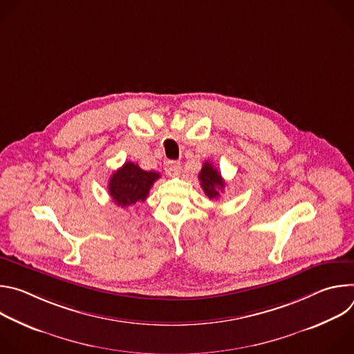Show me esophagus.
<instances>
[{"label":"esophagus","instance_id":"34e87169","mask_svg":"<svg viewBox=\"0 0 354 354\" xmlns=\"http://www.w3.org/2000/svg\"><path fill=\"white\" fill-rule=\"evenodd\" d=\"M165 172L169 176H178L180 174V164L178 161H167L165 162Z\"/></svg>","mask_w":354,"mask_h":354}]
</instances>
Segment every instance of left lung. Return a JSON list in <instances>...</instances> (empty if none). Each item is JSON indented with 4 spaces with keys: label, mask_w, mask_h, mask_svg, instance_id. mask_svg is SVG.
I'll return each mask as SVG.
<instances>
[{
    "label": "left lung",
    "mask_w": 354,
    "mask_h": 354,
    "mask_svg": "<svg viewBox=\"0 0 354 354\" xmlns=\"http://www.w3.org/2000/svg\"><path fill=\"white\" fill-rule=\"evenodd\" d=\"M198 179H200L201 189L205 190V193L207 194L209 198L220 197V192H223L225 182L221 178L220 172L210 162L203 164V168H201V171L198 174Z\"/></svg>",
    "instance_id": "obj_1"
}]
</instances>
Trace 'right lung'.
<instances>
[{"label": "right lung", "instance_id": "add662e5", "mask_svg": "<svg viewBox=\"0 0 354 354\" xmlns=\"http://www.w3.org/2000/svg\"><path fill=\"white\" fill-rule=\"evenodd\" d=\"M157 179H160L158 172H147L134 162H124L109 179V194L115 205L120 207L134 206L147 198L151 186Z\"/></svg>", "mask_w": 354, "mask_h": 354}]
</instances>
